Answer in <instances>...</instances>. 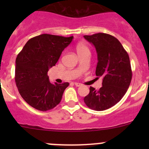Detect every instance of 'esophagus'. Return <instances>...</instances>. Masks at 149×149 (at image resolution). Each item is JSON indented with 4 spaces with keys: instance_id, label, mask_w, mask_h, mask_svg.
Segmentation results:
<instances>
[{
    "instance_id": "1",
    "label": "esophagus",
    "mask_w": 149,
    "mask_h": 149,
    "mask_svg": "<svg viewBox=\"0 0 149 149\" xmlns=\"http://www.w3.org/2000/svg\"><path fill=\"white\" fill-rule=\"evenodd\" d=\"M74 84H75V86H82L81 84L77 83V82H75Z\"/></svg>"
}]
</instances>
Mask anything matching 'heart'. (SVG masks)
Masks as SVG:
<instances>
[{"mask_svg":"<svg viewBox=\"0 0 149 149\" xmlns=\"http://www.w3.org/2000/svg\"><path fill=\"white\" fill-rule=\"evenodd\" d=\"M76 51L79 56L86 55V54H89L90 55L89 49H88V46H87L84 42L78 43L76 46Z\"/></svg>","mask_w":149,"mask_h":149,"instance_id":"b5f03b06","label":"heart"}]
</instances>
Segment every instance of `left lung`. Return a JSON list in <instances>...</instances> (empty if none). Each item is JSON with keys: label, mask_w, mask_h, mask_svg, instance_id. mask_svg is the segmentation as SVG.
Returning a JSON list of instances; mask_svg holds the SVG:
<instances>
[{"label": "left lung", "mask_w": 149, "mask_h": 149, "mask_svg": "<svg viewBox=\"0 0 149 149\" xmlns=\"http://www.w3.org/2000/svg\"><path fill=\"white\" fill-rule=\"evenodd\" d=\"M97 53L96 76H102V86L99 90L90 86L84 101L90 109L103 111L119 102L125 94L132 79L130 58L119 40L110 34L97 33L84 35Z\"/></svg>", "instance_id": "1"}]
</instances>
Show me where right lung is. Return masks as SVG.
Wrapping results in <instances>:
<instances>
[{
	"label": "right lung",
	"mask_w": 149,
	"mask_h": 149,
	"mask_svg": "<svg viewBox=\"0 0 149 149\" xmlns=\"http://www.w3.org/2000/svg\"><path fill=\"white\" fill-rule=\"evenodd\" d=\"M73 37L43 34L30 39L16 59L15 81L22 98L40 111L53 109L69 84H51L47 71L58 62Z\"/></svg>",
	"instance_id": "obj_1"
}]
</instances>
